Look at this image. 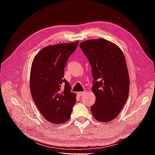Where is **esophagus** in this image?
<instances>
[{"label":"esophagus","instance_id":"esophagus-1","mask_svg":"<svg viewBox=\"0 0 155 155\" xmlns=\"http://www.w3.org/2000/svg\"><path fill=\"white\" fill-rule=\"evenodd\" d=\"M85 94H86V91H84V92H78V93H77V95H78V97L83 96V95H84Z\"/></svg>","mask_w":155,"mask_h":155}]
</instances>
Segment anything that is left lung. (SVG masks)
Listing matches in <instances>:
<instances>
[{
    "label": "left lung",
    "mask_w": 155,
    "mask_h": 155,
    "mask_svg": "<svg viewBox=\"0 0 155 155\" xmlns=\"http://www.w3.org/2000/svg\"><path fill=\"white\" fill-rule=\"evenodd\" d=\"M80 47L91 66L92 91L96 97L91 110L95 119L108 123L114 119L127 101L130 79L120 48L103 38L82 42Z\"/></svg>",
    "instance_id": "1"
}]
</instances>
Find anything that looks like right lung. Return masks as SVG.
Listing matches in <instances>:
<instances>
[{"instance_id": "1", "label": "right lung", "mask_w": 155, "mask_h": 155, "mask_svg": "<svg viewBox=\"0 0 155 155\" xmlns=\"http://www.w3.org/2000/svg\"><path fill=\"white\" fill-rule=\"evenodd\" d=\"M78 45H50L35 56L32 63L30 88L36 106L46 120L62 124L69 120L76 103L68 82L64 77V67L69 57Z\"/></svg>"}]
</instances>
